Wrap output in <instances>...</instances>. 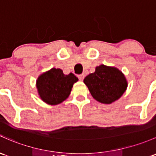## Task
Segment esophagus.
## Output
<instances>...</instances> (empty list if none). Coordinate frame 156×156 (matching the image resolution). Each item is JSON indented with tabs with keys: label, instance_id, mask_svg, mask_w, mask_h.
<instances>
[{
	"label": "esophagus",
	"instance_id": "1",
	"mask_svg": "<svg viewBox=\"0 0 156 156\" xmlns=\"http://www.w3.org/2000/svg\"><path fill=\"white\" fill-rule=\"evenodd\" d=\"M84 76L85 75H83V74H81V75H78V78H79L80 81H83V78H84Z\"/></svg>",
	"mask_w": 156,
	"mask_h": 156
}]
</instances>
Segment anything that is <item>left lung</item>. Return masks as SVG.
Returning <instances> with one entry per match:
<instances>
[{"label":"left lung","instance_id":"left-lung-1","mask_svg":"<svg viewBox=\"0 0 156 156\" xmlns=\"http://www.w3.org/2000/svg\"><path fill=\"white\" fill-rule=\"evenodd\" d=\"M83 83L96 101L111 104L121 97L128 83L122 72L115 67L100 65L95 73L85 77Z\"/></svg>","mask_w":156,"mask_h":156}]
</instances>
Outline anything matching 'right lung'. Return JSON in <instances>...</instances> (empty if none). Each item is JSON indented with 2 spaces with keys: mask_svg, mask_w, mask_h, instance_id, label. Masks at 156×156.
<instances>
[{
  "mask_svg": "<svg viewBox=\"0 0 156 156\" xmlns=\"http://www.w3.org/2000/svg\"><path fill=\"white\" fill-rule=\"evenodd\" d=\"M78 81V78L74 74L64 75L60 69L53 68L39 77L37 87L42 101L55 105L69 96L73 83Z\"/></svg>",
  "mask_w": 156,
  "mask_h": 156,
  "instance_id": "1",
  "label": "right lung"
}]
</instances>
